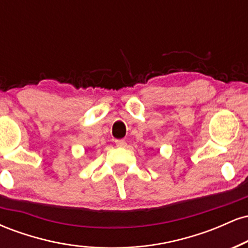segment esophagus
Here are the masks:
<instances>
[{"label": "esophagus", "mask_w": 248, "mask_h": 248, "mask_svg": "<svg viewBox=\"0 0 248 248\" xmlns=\"http://www.w3.org/2000/svg\"><path fill=\"white\" fill-rule=\"evenodd\" d=\"M115 144L118 147H122V148L127 147V142L124 140H115Z\"/></svg>", "instance_id": "obj_1"}]
</instances>
